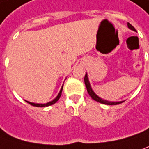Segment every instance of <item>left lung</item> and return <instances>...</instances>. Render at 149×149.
<instances>
[{"label":"left lung","instance_id":"obj_1","mask_svg":"<svg viewBox=\"0 0 149 149\" xmlns=\"http://www.w3.org/2000/svg\"><path fill=\"white\" fill-rule=\"evenodd\" d=\"M127 26H128V28H130V29L133 30V31H135V29H134V27H133V26H132L130 24L128 23V24H127ZM84 81H85V85H86V89H87L88 94L90 95V96L91 97L93 100H95V101H97V102H99V103H101V104H108V105H117V104H120L124 102V101H121V102H109V101H107V100H102V99H100V97L96 95L95 93L92 91L91 87V85H90V82H89V80H88V77L86 73V75H85Z\"/></svg>","mask_w":149,"mask_h":149}]
</instances>
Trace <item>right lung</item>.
I'll return each mask as SVG.
<instances>
[{
	"label": "right lung",
	"instance_id": "1",
	"mask_svg": "<svg viewBox=\"0 0 149 149\" xmlns=\"http://www.w3.org/2000/svg\"><path fill=\"white\" fill-rule=\"evenodd\" d=\"M62 91H63V86H62L61 90H60V91H59V93H58V95L57 97H56V98H55V99H54L53 101L49 102V103H47V104H34V103H31V102H28V101H27V103H28L29 104H31V105H32V106H35V107H47V106H49V105H52V104H55L58 100H59V98H60V96H61Z\"/></svg>",
	"mask_w": 149,
	"mask_h": 149
}]
</instances>
